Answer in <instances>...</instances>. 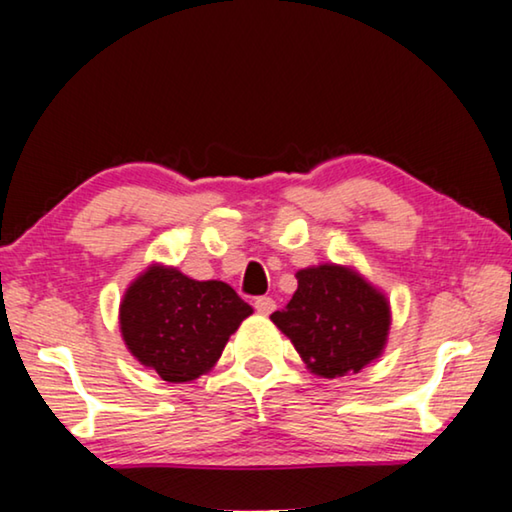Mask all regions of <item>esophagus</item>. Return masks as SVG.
<instances>
[{
	"instance_id": "1",
	"label": "esophagus",
	"mask_w": 512,
	"mask_h": 512,
	"mask_svg": "<svg viewBox=\"0 0 512 512\" xmlns=\"http://www.w3.org/2000/svg\"><path fill=\"white\" fill-rule=\"evenodd\" d=\"M254 307L258 314H270L272 310H275V300H272L270 296H261V298H256Z\"/></svg>"
}]
</instances>
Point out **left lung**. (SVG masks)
Masks as SVG:
<instances>
[{"instance_id":"left-lung-1","label":"left lung","mask_w":512,"mask_h":512,"mask_svg":"<svg viewBox=\"0 0 512 512\" xmlns=\"http://www.w3.org/2000/svg\"><path fill=\"white\" fill-rule=\"evenodd\" d=\"M296 279L293 298L270 319L310 373L335 380L380 359L391 328L387 293L340 263L310 265L298 270Z\"/></svg>"}]
</instances>
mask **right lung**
Masks as SVG:
<instances>
[{
    "label": "right lung",
    "mask_w": 512,
    "mask_h": 512,
    "mask_svg": "<svg viewBox=\"0 0 512 512\" xmlns=\"http://www.w3.org/2000/svg\"><path fill=\"white\" fill-rule=\"evenodd\" d=\"M251 312L226 282H198L174 265L151 263L125 289L118 326L144 368L179 384L209 373Z\"/></svg>",
    "instance_id": "obj_1"
}]
</instances>
